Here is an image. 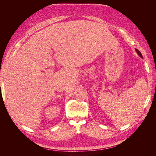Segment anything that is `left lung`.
<instances>
[{
    "label": "left lung",
    "mask_w": 156,
    "mask_h": 156,
    "mask_svg": "<svg viewBox=\"0 0 156 156\" xmlns=\"http://www.w3.org/2000/svg\"><path fill=\"white\" fill-rule=\"evenodd\" d=\"M135 51H136V53L138 54V55L140 56V57H141L143 58V56H142V54L140 53V52L138 50V49H135Z\"/></svg>",
    "instance_id": "obj_1"
}]
</instances>
